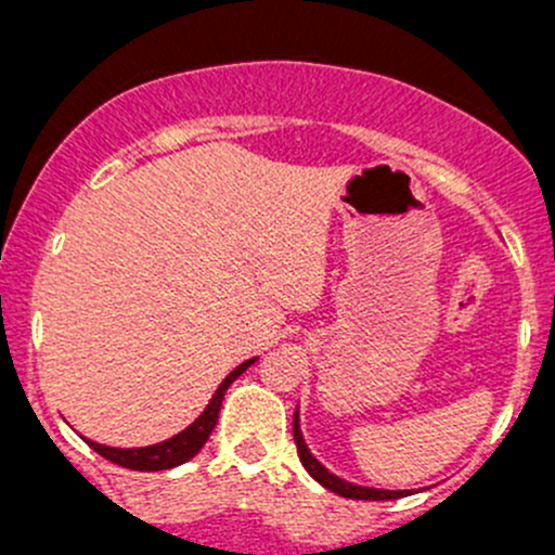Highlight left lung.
Returning <instances> with one entry per match:
<instances>
[{
  "label": "left lung",
  "instance_id": "1",
  "mask_svg": "<svg viewBox=\"0 0 555 555\" xmlns=\"http://www.w3.org/2000/svg\"><path fill=\"white\" fill-rule=\"evenodd\" d=\"M292 433H295V443H297V454L302 467L308 469L310 475L321 482L323 488L334 490V493L344 495V499H360V501H391V499H401V495H410V490H384V488H365V486H354V482L341 480L334 473H328L321 462L310 454L308 443H305L302 430H299V415L295 412V420H292Z\"/></svg>",
  "mask_w": 555,
  "mask_h": 555
}]
</instances>
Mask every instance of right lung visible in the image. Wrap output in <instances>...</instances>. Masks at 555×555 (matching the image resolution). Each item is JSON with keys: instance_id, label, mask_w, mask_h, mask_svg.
<instances>
[{"instance_id": "right-lung-1", "label": "right lung", "mask_w": 555, "mask_h": 555, "mask_svg": "<svg viewBox=\"0 0 555 555\" xmlns=\"http://www.w3.org/2000/svg\"><path fill=\"white\" fill-rule=\"evenodd\" d=\"M253 362H256V358L245 360L242 365L234 367V371L221 380V386L216 388V393L211 397V401H208L206 410L201 412V417H197L193 425H188L182 433L167 438V441L143 446V449H114V446L95 443L91 438H86V441L93 451H99L104 460H109L127 469H140V473H158V469H171L177 467V464H184L188 460H193L197 451L203 449V443L208 441V436H211V430L216 428V420H219V410H221V401H224L227 388L232 386V380H237L240 375L253 365Z\"/></svg>"}]
</instances>
